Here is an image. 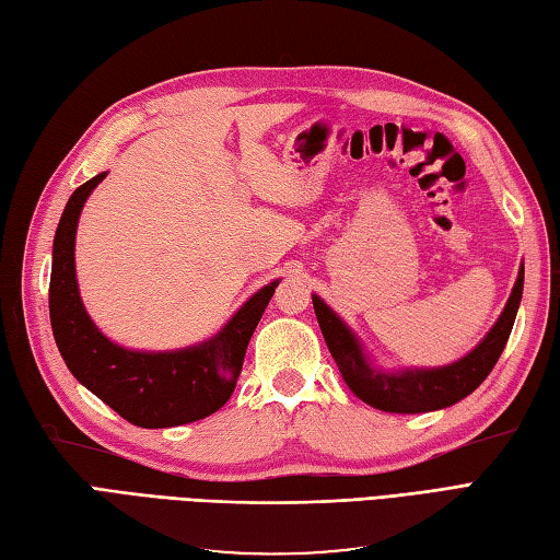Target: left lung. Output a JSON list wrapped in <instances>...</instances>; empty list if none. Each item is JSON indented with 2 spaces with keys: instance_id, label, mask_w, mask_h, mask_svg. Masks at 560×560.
Masks as SVG:
<instances>
[{
  "instance_id": "1",
  "label": "left lung",
  "mask_w": 560,
  "mask_h": 560,
  "mask_svg": "<svg viewBox=\"0 0 560 560\" xmlns=\"http://www.w3.org/2000/svg\"><path fill=\"white\" fill-rule=\"evenodd\" d=\"M523 281L525 269L520 267L513 293L509 303H505L499 322L493 324L487 339L470 355H465L463 360L446 368L408 370L398 374L374 370L365 355H362V348L353 331L346 327L339 315H334V310L327 307L322 298L312 295V305H315L324 341H327L329 353L336 365H339L350 392L360 400L370 402L372 408L386 412H429L448 408L460 398L470 396L487 380L493 365L499 362L505 343H509L520 298H523Z\"/></svg>"
}]
</instances>
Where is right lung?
I'll use <instances>...</instances> for the list:
<instances>
[{
	"instance_id": "right-lung-1",
	"label": "right lung",
	"mask_w": 560,
	"mask_h": 560,
	"mask_svg": "<svg viewBox=\"0 0 560 560\" xmlns=\"http://www.w3.org/2000/svg\"><path fill=\"white\" fill-rule=\"evenodd\" d=\"M104 176L97 174L73 190L57 226L49 319L59 353L78 382L131 424L162 429L210 418L236 388L250 336L279 281L257 291L207 343L174 353H138L112 343L88 317L73 265L78 217Z\"/></svg>"
}]
</instances>
